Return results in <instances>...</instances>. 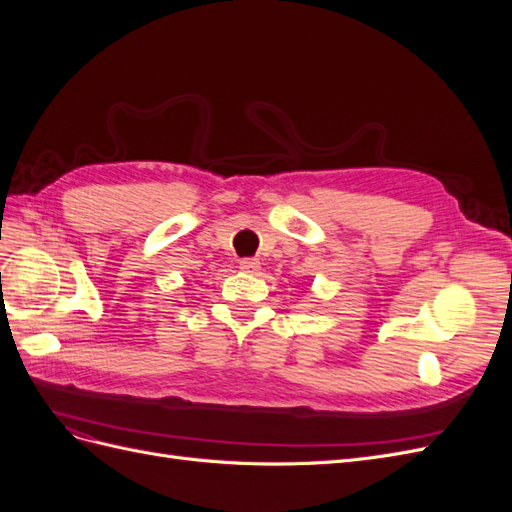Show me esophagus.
Listing matches in <instances>:
<instances>
[{
    "label": "esophagus",
    "mask_w": 512,
    "mask_h": 512,
    "mask_svg": "<svg viewBox=\"0 0 512 512\" xmlns=\"http://www.w3.org/2000/svg\"><path fill=\"white\" fill-rule=\"evenodd\" d=\"M239 269L245 271V273H256L260 269V262L256 258H243L239 262Z\"/></svg>",
    "instance_id": "1"
}]
</instances>
